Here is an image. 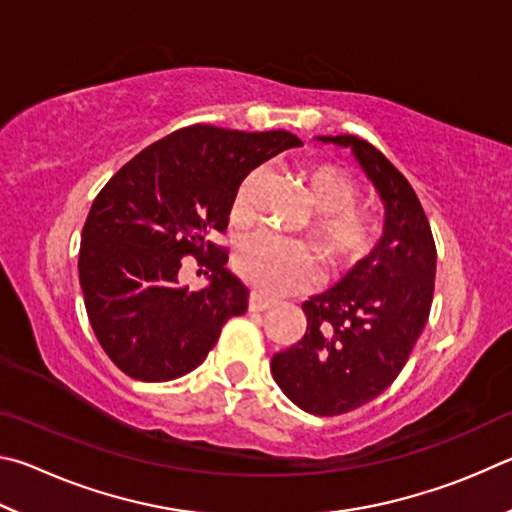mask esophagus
I'll return each instance as SVG.
<instances>
[{
	"label": "esophagus",
	"mask_w": 512,
	"mask_h": 512,
	"mask_svg": "<svg viewBox=\"0 0 512 512\" xmlns=\"http://www.w3.org/2000/svg\"><path fill=\"white\" fill-rule=\"evenodd\" d=\"M272 306H274V303L270 299L261 297V294H258V292H251L249 294V310L251 312H265V310H270Z\"/></svg>",
	"instance_id": "34e87169"
}]
</instances>
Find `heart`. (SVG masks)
Segmentation results:
<instances>
[{"label":"heart","mask_w":512,"mask_h":512,"mask_svg":"<svg viewBox=\"0 0 512 512\" xmlns=\"http://www.w3.org/2000/svg\"><path fill=\"white\" fill-rule=\"evenodd\" d=\"M256 173L247 175L233 193L229 218L247 224L254 215ZM299 182L312 204L310 236L333 265L355 263L366 256L378 238L373 213L355 206V184L344 170L330 164H310L299 170ZM233 270L258 292L270 297L297 292L312 279V258L294 242L254 233L233 251Z\"/></svg>","instance_id":"obj_1"}]
</instances>
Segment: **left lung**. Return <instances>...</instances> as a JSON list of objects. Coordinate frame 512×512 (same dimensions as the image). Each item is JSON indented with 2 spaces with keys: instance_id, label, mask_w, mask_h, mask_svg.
Here are the masks:
<instances>
[{
  "instance_id": "1",
  "label": "left lung",
  "mask_w": 512,
  "mask_h": 512,
  "mask_svg": "<svg viewBox=\"0 0 512 512\" xmlns=\"http://www.w3.org/2000/svg\"><path fill=\"white\" fill-rule=\"evenodd\" d=\"M348 148L384 204V227L335 288L303 303L308 328L272 357V375L299 409L339 416L378 398L398 378L427 324L436 245L405 175L355 134L317 137Z\"/></svg>"
}]
</instances>
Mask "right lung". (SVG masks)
Here are the masks:
<instances>
[{"instance_id":"1","label":"right lung","mask_w":512,"mask_h":512,"mask_svg":"<svg viewBox=\"0 0 512 512\" xmlns=\"http://www.w3.org/2000/svg\"><path fill=\"white\" fill-rule=\"evenodd\" d=\"M297 146L285 130L191 125L141 150L96 195L80 242V288L98 344L125 375L182 378L206 360L227 319L247 310L249 290L211 233L227 229L242 179ZM184 255L207 270L200 293L178 283Z\"/></svg>"}]
</instances>
